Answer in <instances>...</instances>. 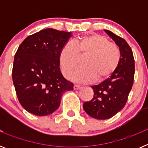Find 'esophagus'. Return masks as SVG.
Segmentation results:
<instances>
[{
    "label": "esophagus",
    "instance_id": "obj_1",
    "mask_svg": "<svg viewBox=\"0 0 148 148\" xmlns=\"http://www.w3.org/2000/svg\"><path fill=\"white\" fill-rule=\"evenodd\" d=\"M82 88V86H79V85H77V84H75L74 85V87H73V89H74V90H81V89Z\"/></svg>",
    "mask_w": 148,
    "mask_h": 148
}]
</instances>
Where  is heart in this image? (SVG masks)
Masks as SVG:
<instances>
[{
    "label": "heart",
    "instance_id": "obj_1",
    "mask_svg": "<svg viewBox=\"0 0 148 148\" xmlns=\"http://www.w3.org/2000/svg\"><path fill=\"white\" fill-rule=\"evenodd\" d=\"M83 60V67L77 70L73 79L82 83H90L96 79L102 82L115 73L121 60V52L117 45L99 34L78 37L73 44L63 46L59 53V64L65 77L70 79Z\"/></svg>",
    "mask_w": 148,
    "mask_h": 148
}]
</instances>
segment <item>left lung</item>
Segmentation results:
<instances>
[{
  "label": "left lung",
  "mask_w": 148,
  "mask_h": 148,
  "mask_svg": "<svg viewBox=\"0 0 148 148\" xmlns=\"http://www.w3.org/2000/svg\"><path fill=\"white\" fill-rule=\"evenodd\" d=\"M105 32L119 47L121 60L117 70L107 80L92 86L94 96L84 103V111L96 119H108L124 108L134 81L135 61L126 40L109 30Z\"/></svg>",
  "instance_id": "left-lung-1"
}]
</instances>
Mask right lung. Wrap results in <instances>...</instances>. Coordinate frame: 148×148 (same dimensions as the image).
I'll return each instance as SVG.
<instances>
[{
    "label": "right lung",
    "instance_id": "add662e5",
    "mask_svg": "<svg viewBox=\"0 0 148 148\" xmlns=\"http://www.w3.org/2000/svg\"><path fill=\"white\" fill-rule=\"evenodd\" d=\"M70 32L45 29L27 38L15 55L12 81L18 101L29 113L44 116L53 113L61 96L73 84L61 75L59 53Z\"/></svg>",
    "mask_w": 148,
    "mask_h": 148
}]
</instances>
